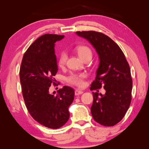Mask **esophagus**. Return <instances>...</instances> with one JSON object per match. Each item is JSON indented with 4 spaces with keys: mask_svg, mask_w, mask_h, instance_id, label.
Returning <instances> with one entry per match:
<instances>
[{
    "mask_svg": "<svg viewBox=\"0 0 149 149\" xmlns=\"http://www.w3.org/2000/svg\"><path fill=\"white\" fill-rule=\"evenodd\" d=\"M83 93H84V91H80V90H79V89H76V90L75 91V95H81Z\"/></svg>",
    "mask_w": 149,
    "mask_h": 149,
    "instance_id": "obj_1",
    "label": "esophagus"
}]
</instances>
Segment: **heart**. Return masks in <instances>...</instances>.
Listing matches in <instances>:
<instances>
[{
    "mask_svg": "<svg viewBox=\"0 0 149 149\" xmlns=\"http://www.w3.org/2000/svg\"><path fill=\"white\" fill-rule=\"evenodd\" d=\"M76 51L80 58H84L87 56H92V51L89 47L85 45L79 46L76 48ZM68 58L67 53L64 51H62L60 53L58 58V64L60 67L64 66ZM85 77L84 74H72L68 77L67 81L70 84L77 85V86L81 87L84 84V79Z\"/></svg>",
    "mask_w": 149,
    "mask_h": 149,
    "instance_id": "b5f03b06",
    "label": "heart"
}]
</instances>
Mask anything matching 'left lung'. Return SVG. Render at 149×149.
Masks as SVG:
<instances>
[{
  "label": "left lung",
  "mask_w": 149,
  "mask_h": 149,
  "mask_svg": "<svg viewBox=\"0 0 149 149\" xmlns=\"http://www.w3.org/2000/svg\"><path fill=\"white\" fill-rule=\"evenodd\" d=\"M76 34L87 39L99 55V65L90 89L97 90L103 86L106 91L104 95L93 92L92 116L102 125H114L124 117L132 100L129 64L120 47L107 35L93 31H77Z\"/></svg>",
  "instance_id": "obj_1"
}]
</instances>
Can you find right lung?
Wrapping results in <instances>:
<instances>
[{
  "label": "right lung",
  "mask_w": 149,
  "mask_h": 149,
  "mask_svg": "<svg viewBox=\"0 0 149 149\" xmlns=\"http://www.w3.org/2000/svg\"><path fill=\"white\" fill-rule=\"evenodd\" d=\"M64 35L45 34L35 40L24 55L19 70L20 83L27 110L35 120L50 129L64 125L70 118L68 108L74 90L64 86L52 94L49 87L58 72L54 43Z\"/></svg>",
  "instance_id": "add662e5"
}]
</instances>
